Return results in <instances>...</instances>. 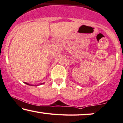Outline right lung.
Returning <instances> with one entry per match:
<instances>
[{
	"label": "right lung",
	"mask_w": 123,
	"mask_h": 123,
	"mask_svg": "<svg viewBox=\"0 0 123 123\" xmlns=\"http://www.w3.org/2000/svg\"><path fill=\"white\" fill-rule=\"evenodd\" d=\"M26 84H27V85H30L29 84H28V83H26ZM42 84H43V83H42Z\"/></svg>",
	"instance_id": "obj_1"
}]
</instances>
